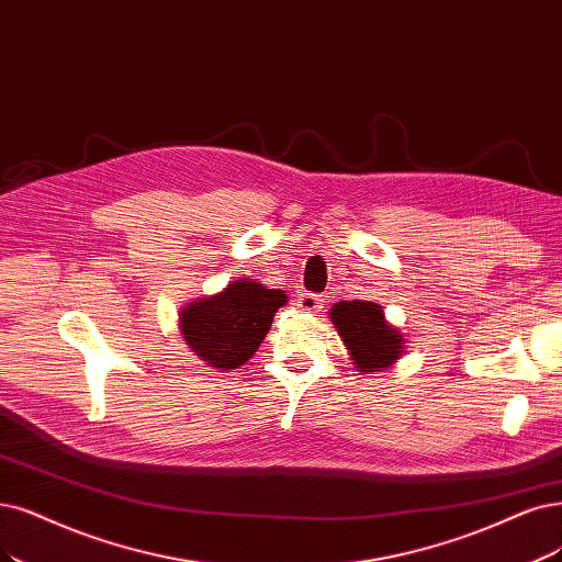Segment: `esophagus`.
Wrapping results in <instances>:
<instances>
[{
    "mask_svg": "<svg viewBox=\"0 0 562 562\" xmlns=\"http://www.w3.org/2000/svg\"><path fill=\"white\" fill-rule=\"evenodd\" d=\"M296 305H299L301 310H305V313H317V310L324 307V301H322V296H317V294H299Z\"/></svg>",
    "mask_w": 562,
    "mask_h": 562,
    "instance_id": "1",
    "label": "esophagus"
}]
</instances>
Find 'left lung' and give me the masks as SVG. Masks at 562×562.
Masks as SVG:
<instances>
[{
  "label": "left lung",
  "instance_id": "8db88e82",
  "mask_svg": "<svg viewBox=\"0 0 562 562\" xmlns=\"http://www.w3.org/2000/svg\"><path fill=\"white\" fill-rule=\"evenodd\" d=\"M328 315L359 372H380L401 359L403 334L384 319L382 305L372 301H340Z\"/></svg>",
  "mask_w": 562,
  "mask_h": 562
}]
</instances>
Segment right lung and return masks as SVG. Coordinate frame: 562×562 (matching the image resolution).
<instances>
[{"mask_svg":"<svg viewBox=\"0 0 562 562\" xmlns=\"http://www.w3.org/2000/svg\"><path fill=\"white\" fill-rule=\"evenodd\" d=\"M284 303L282 289H266L243 278L215 296L187 305L178 315L180 334L205 366L234 370L252 359Z\"/></svg>","mask_w":562,"mask_h":562,"instance_id":"1","label":"right lung"}]
</instances>
